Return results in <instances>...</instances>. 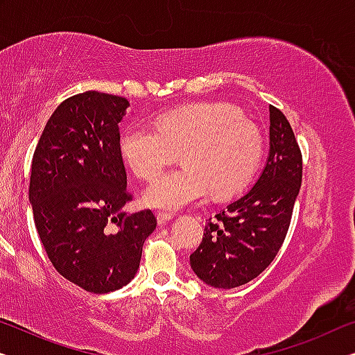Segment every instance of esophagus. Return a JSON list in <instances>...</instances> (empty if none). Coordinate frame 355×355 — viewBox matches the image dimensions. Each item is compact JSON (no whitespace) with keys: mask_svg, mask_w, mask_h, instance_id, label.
<instances>
[{"mask_svg":"<svg viewBox=\"0 0 355 355\" xmlns=\"http://www.w3.org/2000/svg\"><path fill=\"white\" fill-rule=\"evenodd\" d=\"M173 218L172 214H167V211H157V223L166 225Z\"/></svg>","mask_w":355,"mask_h":355,"instance_id":"obj_1","label":"esophagus"}]
</instances>
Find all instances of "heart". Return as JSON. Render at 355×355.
<instances>
[{"label":"heart","instance_id":"heart-1","mask_svg":"<svg viewBox=\"0 0 355 355\" xmlns=\"http://www.w3.org/2000/svg\"><path fill=\"white\" fill-rule=\"evenodd\" d=\"M119 150L137 177L151 182L182 153L183 168L167 172L145 191L153 209L180 210L210 194L242 191L260 167L264 139L255 123L230 103L210 102L166 111L156 127L123 132Z\"/></svg>","mask_w":355,"mask_h":355}]
</instances>
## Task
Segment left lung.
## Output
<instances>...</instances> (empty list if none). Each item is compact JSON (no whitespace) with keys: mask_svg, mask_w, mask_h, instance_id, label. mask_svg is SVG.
Instances as JSON below:
<instances>
[{"mask_svg":"<svg viewBox=\"0 0 355 355\" xmlns=\"http://www.w3.org/2000/svg\"><path fill=\"white\" fill-rule=\"evenodd\" d=\"M269 157L250 191L209 218L191 268L215 288H234L260 276L287 236L303 177V156L288 119L269 105Z\"/></svg>","mask_w":355,"mask_h":355,"instance_id":"left-lung-1","label":"left lung"}]
</instances>
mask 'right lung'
Listing matches in <instances>:
<instances>
[{"mask_svg":"<svg viewBox=\"0 0 355 355\" xmlns=\"http://www.w3.org/2000/svg\"><path fill=\"white\" fill-rule=\"evenodd\" d=\"M129 102L87 91L63 100L36 145L28 198L44 250L57 272L91 293L124 287L156 230L150 209L125 214L132 200L119 150Z\"/></svg>","mask_w":355,"mask_h":355,"instance_id":"obj_1","label":"right lung"}]
</instances>
